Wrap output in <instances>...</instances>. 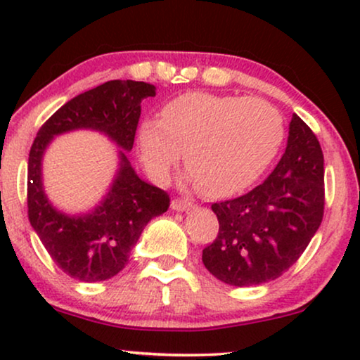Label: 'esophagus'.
<instances>
[{
	"instance_id": "34e87169",
	"label": "esophagus",
	"mask_w": 360,
	"mask_h": 360,
	"mask_svg": "<svg viewBox=\"0 0 360 360\" xmlns=\"http://www.w3.org/2000/svg\"><path fill=\"white\" fill-rule=\"evenodd\" d=\"M172 208L175 211H186L190 208H193V203H191L190 200H185V198H175L172 201Z\"/></svg>"
}]
</instances>
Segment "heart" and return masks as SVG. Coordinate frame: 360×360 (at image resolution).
Here are the masks:
<instances>
[{"label": "heart", "mask_w": 360, "mask_h": 360, "mask_svg": "<svg viewBox=\"0 0 360 360\" xmlns=\"http://www.w3.org/2000/svg\"><path fill=\"white\" fill-rule=\"evenodd\" d=\"M283 141V120L262 98L186 93L146 120L139 129L142 164L157 181L167 180L181 155L208 195H229L254 184Z\"/></svg>", "instance_id": "obj_1"}]
</instances>
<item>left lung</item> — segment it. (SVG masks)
I'll return each mask as SVG.
<instances>
[{"label":"left lung","mask_w":360,"mask_h":360,"mask_svg":"<svg viewBox=\"0 0 360 360\" xmlns=\"http://www.w3.org/2000/svg\"><path fill=\"white\" fill-rule=\"evenodd\" d=\"M211 210L219 231L201 255L210 274L234 287H252L287 272L324 213V157L307 122L293 115L287 149L264 184Z\"/></svg>","instance_id":"obj_1"}]
</instances>
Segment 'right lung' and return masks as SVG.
Returning a JSON list of instances; mask_svg holds the SVG:
<instances>
[{
  "instance_id": "obj_1",
  "label": "right lung",
  "mask_w": 360,
  "mask_h": 360,
  "mask_svg": "<svg viewBox=\"0 0 360 360\" xmlns=\"http://www.w3.org/2000/svg\"><path fill=\"white\" fill-rule=\"evenodd\" d=\"M155 96L146 82L111 80L67 101L39 129L29 152L27 214L58 269L80 282H103L129 262L147 223L169 210L167 191L141 180L126 153L132 149L141 103ZM75 129L106 134L123 149L120 169L105 200L86 215L70 217L53 208L41 186V155L53 135Z\"/></svg>"
}]
</instances>
